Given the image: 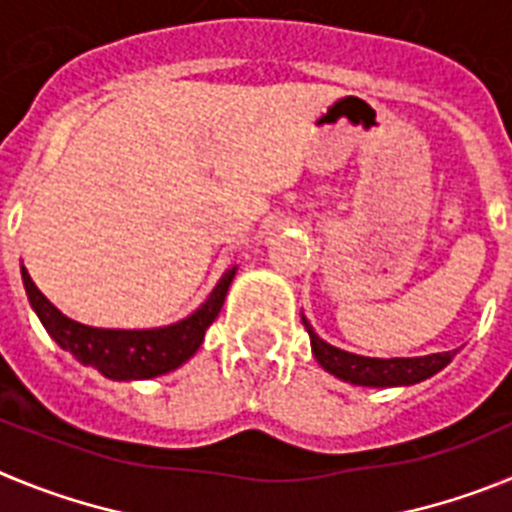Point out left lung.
Returning a JSON list of instances; mask_svg holds the SVG:
<instances>
[{"label": "left lung", "mask_w": 512, "mask_h": 512, "mask_svg": "<svg viewBox=\"0 0 512 512\" xmlns=\"http://www.w3.org/2000/svg\"><path fill=\"white\" fill-rule=\"evenodd\" d=\"M302 325H305L307 336H310L312 356L318 359V364L323 366L325 372L338 377L341 382L359 384V387H408V384H418L441 372L443 366L451 364V359L456 356V351L413 356V359H374V356H359L323 341L312 330L310 320L305 315H302Z\"/></svg>", "instance_id": "left-lung-1"}]
</instances>
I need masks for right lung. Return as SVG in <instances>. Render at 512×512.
<instances>
[{"mask_svg":"<svg viewBox=\"0 0 512 512\" xmlns=\"http://www.w3.org/2000/svg\"><path fill=\"white\" fill-rule=\"evenodd\" d=\"M235 271H238V266L225 269V274L217 279L207 300L179 323L161 325V328L125 330L94 328V325L71 320L35 287L25 266H20L27 300H30V307L40 318L43 328L48 330V336L63 351H69L76 361H81L84 366H94L102 377L115 379V382L153 379L187 364L205 341V330L223 310Z\"/></svg>","mask_w":512,"mask_h":512,"instance_id":"add662e5","label":"right lung"}]
</instances>
